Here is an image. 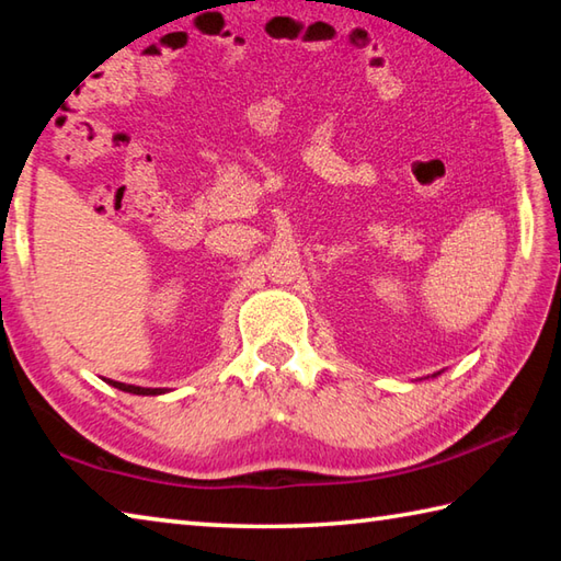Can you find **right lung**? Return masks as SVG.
I'll list each match as a JSON object with an SVG mask.
<instances>
[{
	"label": "right lung",
	"mask_w": 561,
	"mask_h": 561,
	"mask_svg": "<svg viewBox=\"0 0 561 561\" xmlns=\"http://www.w3.org/2000/svg\"><path fill=\"white\" fill-rule=\"evenodd\" d=\"M112 387H117L122 392H131V394H161L167 390H161V387H137V385H125V382H115V380H107Z\"/></svg>",
	"instance_id": "obj_1"
}]
</instances>
